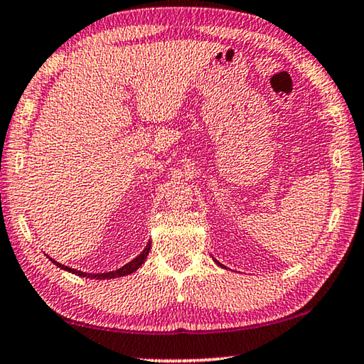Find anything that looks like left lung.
Returning <instances> with one entry per match:
<instances>
[{"instance_id":"8db88e82","label":"left lung","mask_w":364,"mask_h":364,"mask_svg":"<svg viewBox=\"0 0 364 364\" xmlns=\"http://www.w3.org/2000/svg\"><path fill=\"white\" fill-rule=\"evenodd\" d=\"M215 262H216V260H215ZM216 264H218V265H221V264H220V262H216Z\"/></svg>"}]
</instances>
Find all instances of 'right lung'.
<instances>
[{
    "label": "right lung",
    "instance_id": "add662e5",
    "mask_svg": "<svg viewBox=\"0 0 364 364\" xmlns=\"http://www.w3.org/2000/svg\"><path fill=\"white\" fill-rule=\"evenodd\" d=\"M149 249H151V240H149V242L146 244V247L143 249V252L136 257V259H133L132 262H128L127 265L120 267L119 270L107 272V273H86V272H80V270H75V268H70V267H65V265H61V264H58V262H55L53 259H50V260H52L53 264L57 265V267H60L61 270L71 272V273H75V275H77V277L96 278V279H109V278H119V277H125V275H130V273H133V272H136L138 268L143 265V262L146 260V257H148V254H149Z\"/></svg>",
    "mask_w": 364,
    "mask_h": 364
}]
</instances>
